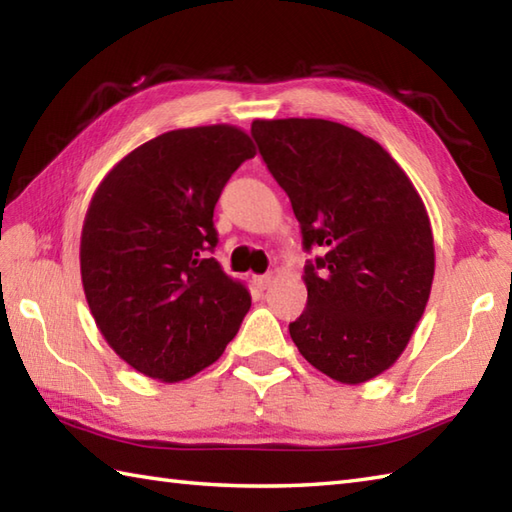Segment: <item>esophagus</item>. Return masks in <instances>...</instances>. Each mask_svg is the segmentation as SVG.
<instances>
[{
  "mask_svg": "<svg viewBox=\"0 0 512 512\" xmlns=\"http://www.w3.org/2000/svg\"><path fill=\"white\" fill-rule=\"evenodd\" d=\"M270 281H273V275H257V277H253V284L259 290H266Z\"/></svg>",
  "mask_w": 512,
  "mask_h": 512,
  "instance_id": "obj_1",
  "label": "esophagus"
}]
</instances>
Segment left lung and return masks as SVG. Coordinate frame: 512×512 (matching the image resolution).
<instances>
[{
	"mask_svg": "<svg viewBox=\"0 0 512 512\" xmlns=\"http://www.w3.org/2000/svg\"><path fill=\"white\" fill-rule=\"evenodd\" d=\"M266 167L288 193L303 248L308 306L290 323L301 356L336 383L394 365L431 295L436 248L420 193L389 151L323 118H257Z\"/></svg>",
	"mask_w": 512,
	"mask_h": 512,
	"instance_id": "1",
	"label": "left lung"
}]
</instances>
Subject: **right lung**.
<instances>
[{"label": "right lung", "instance_id": "right-lung-1", "mask_svg": "<svg viewBox=\"0 0 512 512\" xmlns=\"http://www.w3.org/2000/svg\"><path fill=\"white\" fill-rule=\"evenodd\" d=\"M257 154L235 125L173 129L110 169L81 231L96 328L136 372L180 383L213 365L250 308L248 288L206 250L233 171Z\"/></svg>", "mask_w": 512, "mask_h": 512}]
</instances>
